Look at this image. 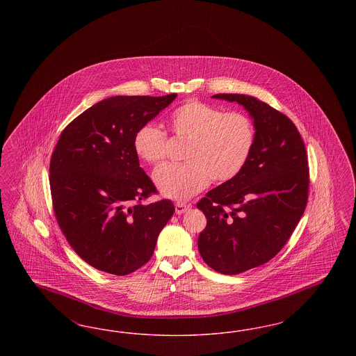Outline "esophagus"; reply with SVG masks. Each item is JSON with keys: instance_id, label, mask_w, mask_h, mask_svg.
I'll return each mask as SVG.
<instances>
[{"instance_id": "1", "label": "esophagus", "mask_w": 356, "mask_h": 356, "mask_svg": "<svg viewBox=\"0 0 356 356\" xmlns=\"http://www.w3.org/2000/svg\"><path fill=\"white\" fill-rule=\"evenodd\" d=\"M189 209V204L186 203H176L175 204V211H176V213L177 215H181V213H184Z\"/></svg>"}]
</instances>
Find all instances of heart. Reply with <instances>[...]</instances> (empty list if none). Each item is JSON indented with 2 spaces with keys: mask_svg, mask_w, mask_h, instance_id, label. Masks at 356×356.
Here are the masks:
<instances>
[{
  "mask_svg": "<svg viewBox=\"0 0 356 356\" xmlns=\"http://www.w3.org/2000/svg\"><path fill=\"white\" fill-rule=\"evenodd\" d=\"M175 137L188 141L186 164H165L154 170L153 180L165 197L184 202L202 192L211 180L232 181L247 167L256 145L254 120L241 112L191 100L170 116ZM135 153L148 164H160L168 152V136L153 122L143 124L134 136Z\"/></svg>",
  "mask_w": 356,
  "mask_h": 356,
  "instance_id": "heart-1",
  "label": "heart"
}]
</instances>
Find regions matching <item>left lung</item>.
<instances>
[{
	"label": "left lung",
	"mask_w": 356,
	"mask_h": 356,
	"mask_svg": "<svg viewBox=\"0 0 356 356\" xmlns=\"http://www.w3.org/2000/svg\"><path fill=\"white\" fill-rule=\"evenodd\" d=\"M213 97L243 105L256 127L247 167L197 203L207 218L197 240L204 261L236 275L270 261L286 245L305 213L309 168L303 138L284 113L247 95Z\"/></svg>",
	"instance_id": "8db88e82"
}]
</instances>
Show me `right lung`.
Here are the masks:
<instances>
[{"label":"right lung","mask_w":356,"mask_h":356,"mask_svg":"<svg viewBox=\"0 0 356 356\" xmlns=\"http://www.w3.org/2000/svg\"><path fill=\"white\" fill-rule=\"evenodd\" d=\"M176 99L116 96L69 122L51 153V203L70 247L89 266L124 276L152 257L175 207L143 202L157 189L134 149L136 131Z\"/></svg>","instance_id":"add662e5"}]
</instances>
